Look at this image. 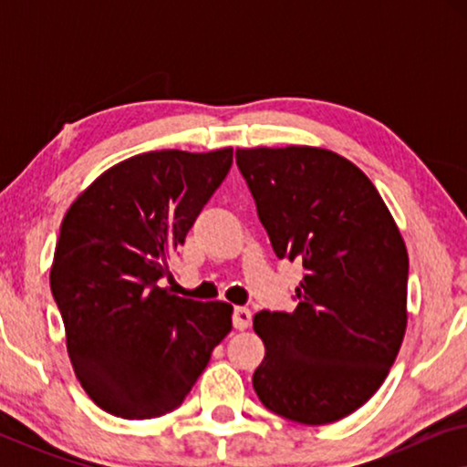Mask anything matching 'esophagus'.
Returning <instances> with one entry per match:
<instances>
[{
	"instance_id": "34e87169",
	"label": "esophagus",
	"mask_w": 467,
	"mask_h": 467,
	"mask_svg": "<svg viewBox=\"0 0 467 467\" xmlns=\"http://www.w3.org/2000/svg\"><path fill=\"white\" fill-rule=\"evenodd\" d=\"M251 318H253V315H251V310H248V308H242V306L234 308L232 321H234L235 329H246L248 325H251Z\"/></svg>"
}]
</instances>
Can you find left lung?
I'll return each instance as SVG.
<instances>
[{
	"instance_id": "1",
	"label": "left lung",
	"mask_w": 467,
	"mask_h": 467,
	"mask_svg": "<svg viewBox=\"0 0 467 467\" xmlns=\"http://www.w3.org/2000/svg\"><path fill=\"white\" fill-rule=\"evenodd\" d=\"M235 163L276 257L304 270L296 310L254 315V393L278 417L334 423L379 391L404 340V240L372 181L336 152L238 149Z\"/></svg>"
}]
</instances>
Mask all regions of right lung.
I'll return each mask as SVG.
<instances>
[{
    "label": "right lung",
    "mask_w": 467,
    "mask_h": 467,
    "mask_svg": "<svg viewBox=\"0 0 467 467\" xmlns=\"http://www.w3.org/2000/svg\"><path fill=\"white\" fill-rule=\"evenodd\" d=\"M232 161V149L142 152L104 171L61 223L50 291L67 355L88 398L114 417L176 410L232 331L229 304L159 286Z\"/></svg>",
    "instance_id": "add662e5"
}]
</instances>
